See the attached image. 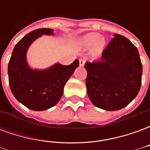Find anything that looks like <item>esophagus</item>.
Masks as SVG:
<instances>
[{
    "label": "esophagus",
    "mask_w": 150,
    "mask_h": 150,
    "mask_svg": "<svg viewBox=\"0 0 150 150\" xmlns=\"http://www.w3.org/2000/svg\"><path fill=\"white\" fill-rule=\"evenodd\" d=\"M85 63V59H79V66L80 67H83V66L84 65Z\"/></svg>",
    "instance_id": "esophagus-1"
}]
</instances>
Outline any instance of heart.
Returning <instances> with one entry per match:
<instances>
[{"label":"heart","mask_w":150,"mask_h":150,"mask_svg":"<svg viewBox=\"0 0 150 150\" xmlns=\"http://www.w3.org/2000/svg\"><path fill=\"white\" fill-rule=\"evenodd\" d=\"M79 44L83 48L91 47V54L93 57H98L103 53L106 45V41L103 37L96 33H90L84 35L79 40Z\"/></svg>","instance_id":"b5f03b06"}]
</instances>
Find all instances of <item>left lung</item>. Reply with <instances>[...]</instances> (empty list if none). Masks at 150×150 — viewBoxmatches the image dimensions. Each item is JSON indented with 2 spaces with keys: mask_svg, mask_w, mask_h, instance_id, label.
<instances>
[{
  "mask_svg": "<svg viewBox=\"0 0 150 150\" xmlns=\"http://www.w3.org/2000/svg\"><path fill=\"white\" fill-rule=\"evenodd\" d=\"M88 96L95 106L120 110L137 96L142 85V64L137 47L128 38L114 34L100 59L85 63Z\"/></svg>",
  "mask_w": 150,
  "mask_h": 150,
  "instance_id": "8db88e82",
  "label": "left lung"
}]
</instances>
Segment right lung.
<instances>
[{
    "instance_id": "add662e5",
    "label": "right lung",
    "mask_w": 150,
    "mask_h": 150,
    "mask_svg": "<svg viewBox=\"0 0 150 150\" xmlns=\"http://www.w3.org/2000/svg\"><path fill=\"white\" fill-rule=\"evenodd\" d=\"M52 29L32 31L18 42L12 53L8 66L9 87L18 102L34 111H44L54 106L62 97L69 78L79 67L78 59L64 66L56 63L45 70L30 68L26 52L34 41L42 34L53 35Z\"/></svg>"
}]
</instances>
